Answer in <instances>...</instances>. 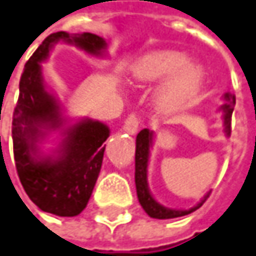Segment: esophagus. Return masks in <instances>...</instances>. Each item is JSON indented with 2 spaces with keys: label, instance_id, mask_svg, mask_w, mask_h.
<instances>
[{
  "label": "esophagus",
  "instance_id": "obj_1",
  "mask_svg": "<svg viewBox=\"0 0 256 256\" xmlns=\"http://www.w3.org/2000/svg\"><path fill=\"white\" fill-rule=\"evenodd\" d=\"M138 126H140V118L136 114H130L128 118L125 120L124 124V130L128 132V134H135L138 131Z\"/></svg>",
  "mask_w": 256,
  "mask_h": 256
}]
</instances>
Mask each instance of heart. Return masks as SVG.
<instances>
[{"label":"heart","instance_id":"heart-1","mask_svg":"<svg viewBox=\"0 0 256 256\" xmlns=\"http://www.w3.org/2000/svg\"><path fill=\"white\" fill-rule=\"evenodd\" d=\"M158 92L162 108L177 109L196 95L203 80V69L198 63L187 62V56L177 50H157L144 54L132 68V78L140 84H154L167 78Z\"/></svg>","mask_w":256,"mask_h":256}]
</instances>
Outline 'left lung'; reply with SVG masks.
Returning <instances> with one entry per match:
<instances>
[{
    "mask_svg": "<svg viewBox=\"0 0 256 256\" xmlns=\"http://www.w3.org/2000/svg\"><path fill=\"white\" fill-rule=\"evenodd\" d=\"M235 95H232L230 92L224 94V104L222 105L224 110V125L226 135L230 134V122H232V112L235 106ZM152 141V132H150L147 128L142 130L140 134L136 135V150H135V187H136V196L138 200L142 206V209L147 212L150 218L154 219H172V218H180L186 216L192 212L198 209L204 200L209 198V194L203 198L198 206L188 209V210H174L161 206L160 203H157L154 198L151 196L150 190H148L147 183V166L148 157H150V146Z\"/></svg>",
    "mask_w": 256,
    "mask_h": 256,
    "instance_id": "1",
    "label": "left lung"
}]
</instances>
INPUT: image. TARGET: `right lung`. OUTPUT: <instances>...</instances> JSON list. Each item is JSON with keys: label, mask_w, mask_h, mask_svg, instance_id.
<instances>
[{"label": "right lung", "mask_w": 256, "mask_h": 256, "mask_svg": "<svg viewBox=\"0 0 256 256\" xmlns=\"http://www.w3.org/2000/svg\"><path fill=\"white\" fill-rule=\"evenodd\" d=\"M60 40L78 46L90 54L106 47L102 37L84 32L70 36L58 32L44 42L26 63L20 79V95L12 114V147L20 182L42 210L58 216H76L90 198L104 160V142L109 136L105 124L84 120L64 131L66 138L58 158H36L42 128L62 125L60 106L44 89L40 63L50 47Z\"/></svg>", "instance_id": "obj_1"}]
</instances>
